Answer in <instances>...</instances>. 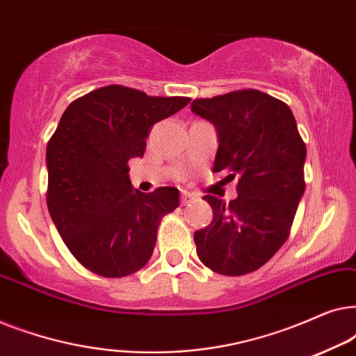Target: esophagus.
<instances>
[{
	"label": "esophagus",
	"mask_w": 356,
	"mask_h": 356,
	"mask_svg": "<svg viewBox=\"0 0 356 356\" xmlns=\"http://www.w3.org/2000/svg\"><path fill=\"white\" fill-rule=\"evenodd\" d=\"M194 199H196V196H193L191 193H186V191H183V193H181V206H186V204L193 202Z\"/></svg>",
	"instance_id": "1"
}]
</instances>
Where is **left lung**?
Here are the masks:
<instances>
[{
	"instance_id": "1",
	"label": "left lung",
	"mask_w": 356,
	"mask_h": 356,
	"mask_svg": "<svg viewBox=\"0 0 356 356\" xmlns=\"http://www.w3.org/2000/svg\"><path fill=\"white\" fill-rule=\"evenodd\" d=\"M194 113L217 128L213 172L238 177V197L211 204V225L194 232L201 262L222 275L264 266L290 235L305 193L306 145L290 106L256 89L193 100Z\"/></svg>"
}]
</instances>
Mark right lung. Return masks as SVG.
Segmentation results:
<instances>
[{"mask_svg": "<svg viewBox=\"0 0 356 356\" xmlns=\"http://www.w3.org/2000/svg\"><path fill=\"white\" fill-rule=\"evenodd\" d=\"M106 86L71 102L47 145V206L71 254L102 277H126L147 264L163 216L179 204L172 186L140 193L129 159L143 157L155 123L189 104Z\"/></svg>", "mask_w": 356, "mask_h": 356, "instance_id": "1", "label": "right lung"}]
</instances>
